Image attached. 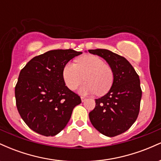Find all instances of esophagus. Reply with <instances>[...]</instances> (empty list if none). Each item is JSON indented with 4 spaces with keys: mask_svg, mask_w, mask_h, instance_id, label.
I'll use <instances>...</instances> for the list:
<instances>
[{
    "mask_svg": "<svg viewBox=\"0 0 161 161\" xmlns=\"http://www.w3.org/2000/svg\"><path fill=\"white\" fill-rule=\"evenodd\" d=\"M81 100H82V102H84V101L86 100V97H81Z\"/></svg>",
    "mask_w": 161,
    "mask_h": 161,
    "instance_id": "esophagus-1",
    "label": "esophagus"
}]
</instances>
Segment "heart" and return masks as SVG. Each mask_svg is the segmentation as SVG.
I'll list each match as a JSON object with an SVG mask.
<instances>
[{"mask_svg": "<svg viewBox=\"0 0 161 161\" xmlns=\"http://www.w3.org/2000/svg\"><path fill=\"white\" fill-rule=\"evenodd\" d=\"M86 82L79 88L82 95H103L108 93L114 82V73L110 66L98 57L86 55L79 58L77 64L67 63L63 69V78L66 86L75 90L83 79Z\"/></svg>", "mask_w": 161, "mask_h": 161, "instance_id": "heart-1", "label": "heart"}]
</instances>
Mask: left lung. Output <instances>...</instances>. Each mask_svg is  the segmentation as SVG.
I'll return each instance as SVG.
<instances>
[{"mask_svg":"<svg viewBox=\"0 0 161 161\" xmlns=\"http://www.w3.org/2000/svg\"><path fill=\"white\" fill-rule=\"evenodd\" d=\"M106 60L114 73V82L106 95L95 99V108L89 113L93 126L108 137L127 131L137 119L142 99L140 79L125 57L107 49L88 50Z\"/></svg>","mask_w":161,"mask_h":161,"instance_id":"obj_1","label":"left lung"}]
</instances>
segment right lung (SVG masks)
Wrapping results in <instances>:
<instances>
[{"label": "right lung", "mask_w": 161, "mask_h": 161, "mask_svg": "<svg viewBox=\"0 0 161 161\" xmlns=\"http://www.w3.org/2000/svg\"><path fill=\"white\" fill-rule=\"evenodd\" d=\"M80 51L51 50L33 57L20 71L15 87L17 110L32 130L53 136L65 128L81 98L66 86L63 69Z\"/></svg>", "instance_id": "right-lung-1"}]
</instances>
